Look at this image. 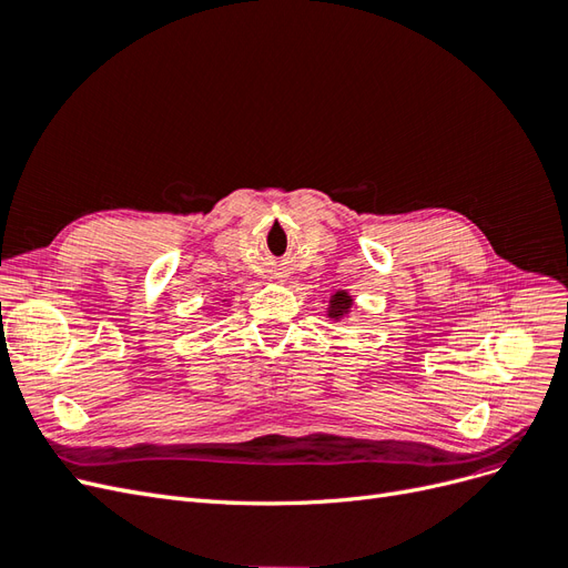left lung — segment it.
<instances>
[{"mask_svg":"<svg viewBox=\"0 0 568 568\" xmlns=\"http://www.w3.org/2000/svg\"><path fill=\"white\" fill-rule=\"evenodd\" d=\"M353 307V296H348V291H336V294L329 298V307H326V315L332 320H343Z\"/></svg>","mask_w":568,"mask_h":568,"instance_id":"1","label":"left lung"}]
</instances>
